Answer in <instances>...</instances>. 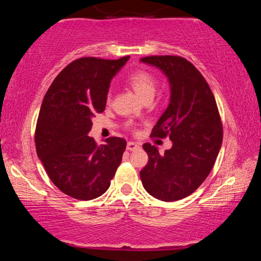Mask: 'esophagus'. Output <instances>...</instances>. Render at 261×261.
<instances>
[{"label": "esophagus", "instance_id": "obj_1", "mask_svg": "<svg viewBox=\"0 0 261 261\" xmlns=\"http://www.w3.org/2000/svg\"><path fill=\"white\" fill-rule=\"evenodd\" d=\"M139 147H140V146H139V144H137V142L128 141V144H127V149H128V151H134V149H137Z\"/></svg>", "mask_w": 261, "mask_h": 261}]
</instances>
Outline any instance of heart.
I'll list each match as a JSON object with an SVG mask.
<instances>
[{"mask_svg":"<svg viewBox=\"0 0 261 261\" xmlns=\"http://www.w3.org/2000/svg\"><path fill=\"white\" fill-rule=\"evenodd\" d=\"M127 83L145 102L151 101L155 94L156 88H158L156 78L152 73L144 70L132 73L127 78Z\"/></svg>","mask_w":261,"mask_h":261,"instance_id":"obj_1","label":"heart"}]
</instances>
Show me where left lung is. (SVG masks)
<instances>
[{
	"label": "left lung",
	"mask_w": 261,
	"mask_h": 261,
	"mask_svg": "<svg viewBox=\"0 0 261 261\" xmlns=\"http://www.w3.org/2000/svg\"><path fill=\"white\" fill-rule=\"evenodd\" d=\"M141 62L159 67L169 78L170 105L151 138L169 137L172 147L160 154L155 146L142 145L148 163L140 178L153 197L178 201L197 190L215 165L223 138L219 108L205 78L183 57L148 56Z\"/></svg>",
	"instance_id": "8db88e82"
}]
</instances>
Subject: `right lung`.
<instances>
[{"label":"right lung","instance_id":"1","mask_svg":"<svg viewBox=\"0 0 261 261\" xmlns=\"http://www.w3.org/2000/svg\"><path fill=\"white\" fill-rule=\"evenodd\" d=\"M129 57H82L60 71L46 92L34 141L52 183L70 197L89 201L105 194L127 142L110 137L97 145L89 137L92 116L106 109L112 78Z\"/></svg>","mask_w":261,"mask_h":261}]
</instances>
